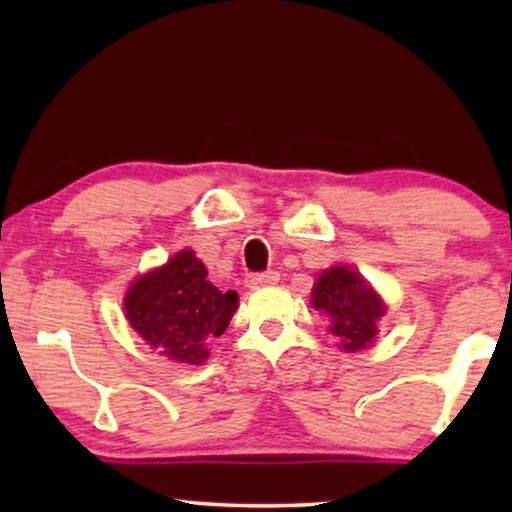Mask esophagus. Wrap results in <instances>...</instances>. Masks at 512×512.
<instances>
[{
  "label": "esophagus",
  "mask_w": 512,
  "mask_h": 512,
  "mask_svg": "<svg viewBox=\"0 0 512 512\" xmlns=\"http://www.w3.org/2000/svg\"><path fill=\"white\" fill-rule=\"evenodd\" d=\"M280 280V275L275 271H266V273H255L246 277V287L248 289H264V287H273Z\"/></svg>",
  "instance_id": "34e87169"
}]
</instances>
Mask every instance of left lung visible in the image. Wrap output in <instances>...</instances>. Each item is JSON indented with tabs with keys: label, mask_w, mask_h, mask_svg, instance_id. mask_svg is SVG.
Instances as JSON below:
<instances>
[{
	"label": "left lung",
	"mask_w": 512,
	"mask_h": 512,
	"mask_svg": "<svg viewBox=\"0 0 512 512\" xmlns=\"http://www.w3.org/2000/svg\"><path fill=\"white\" fill-rule=\"evenodd\" d=\"M311 305L329 318V332L345 352L370 348L377 339V323L386 314L384 300L348 266H332L318 275Z\"/></svg>",
	"instance_id": "1"
}]
</instances>
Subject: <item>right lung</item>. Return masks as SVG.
I'll use <instances>...</instances> for the list:
<instances>
[{"instance_id":"add662e5","label":"right lung","mask_w":512,"mask_h":512,"mask_svg":"<svg viewBox=\"0 0 512 512\" xmlns=\"http://www.w3.org/2000/svg\"><path fill=\"white\" fill-rule=\"evenodd\" d=\"M235 291H219L194 250H180L167 264L137 277L124 298L126 320L142 339L171 361L198 366L210 343L237 311Z\"/></svg>"}]
</instances>
